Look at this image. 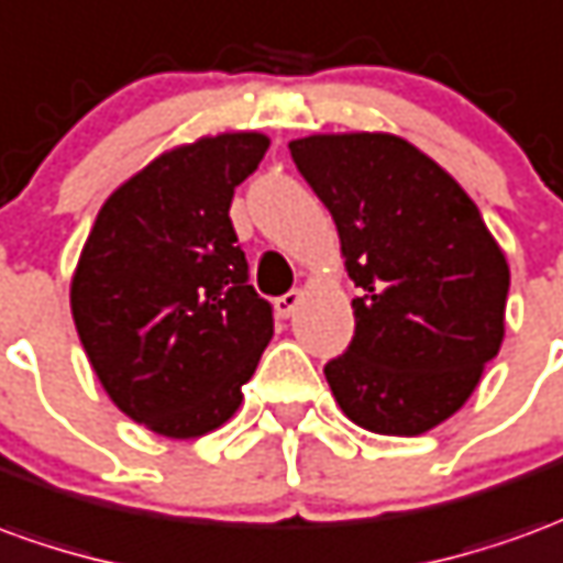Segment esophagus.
Here are the masks:
<instances>
[{"mask_svg":"<svg viewBox=\"0 0 563 563\" xmlns=\"http://www.w3.org/2000/svg\"><path fill=\"white\" fill-rule=\"evenodd\" d=\"M301 298H305L301 289H292V292L280 295V298H277V313H280V317H292L295 308L301 305Z\"/></svg>","mask_w":563,"mask_h":563,"instance_id":"1","label":"esophagus"}]
</instances>
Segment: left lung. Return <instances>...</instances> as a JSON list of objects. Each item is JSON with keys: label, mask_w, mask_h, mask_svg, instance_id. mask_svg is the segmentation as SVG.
Wrapping results in <instances>:
<instances>
[{"label": "left lung", "mask_w": 563, "mask_h": 563, "mask_svg": "<svg viewBox=\"0 0 563 563\" xmlns=\"http://www.w3.org/2000/svg\"><path fill=\"white\" fill-rule=\"evenodd\" d=\"M289 152L363 289L347 353L322 368L332 396L380 435L439 427L500 353L506 255L473 198L402 136L313 133Z\"/></svg>", "instance_id": "left-lung-1"}]
</instances>
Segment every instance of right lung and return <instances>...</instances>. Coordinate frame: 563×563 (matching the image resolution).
<instances>
[{
	"mask_svg": "<svg viewBox=\"0 0 563 563\" xmlns=\"http://www.w3.org/2000/svg\"><path fill=\"white\" fill-rule=\"evenodd\" d=\"M268 145L219 133L164 152L109 195L78 258L81 347L109 399L167 439L222 427L274 335L228 216Z\"/></svg>",
	"mask_w": 563,
	"mask_h": 563,
	"instance_id": "obj_1",
	"label": "right lung"
}]
</instances>
